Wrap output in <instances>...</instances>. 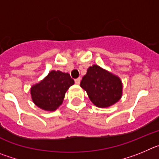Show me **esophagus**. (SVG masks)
<instances>
[{
  "label": "esophagus",
  "mask_w": 159,
  "mask_h": 159,
  "mask_svg": "<svg viewBox=\"0 0 159 159\" xmlns=\"http://www.w3.org/2000/svg\"><path fill=\"white\" fill-rule=\"evenodd\" d=\"M80 81H81V79L80 78H77V79H75V83L76 84H80Z\"/></svg>",
  "instance_id": "esophagus-1"
}]
</instances>
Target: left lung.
Segmentation results:
<instances>
[{"mask_svg": "<svg viewBox=\"0 0 159 159\" xmlns=\"http://www.w3.org/2000/svg\"><path fill=\"white\" fill-rule=\"evenodd\" d=\"M80 87L86 91L92 103L100 108L112 106L123 95V83L120 78L97 64L88 67Z\"/></svg>", "mask_w": 159, "mask_h": 159, "instance_id": "left-lung-1", "label": "left lung"}]
</instances>
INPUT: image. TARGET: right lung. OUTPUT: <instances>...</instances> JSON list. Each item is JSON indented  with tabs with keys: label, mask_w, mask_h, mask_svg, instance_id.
Here are the masks:
<instances>
[{
	"label": "right lung",
	"mask_w": 159,
	"mask_h": 159,
	"mask_svg": "<svg viewBox=\"0 0 159 159\" xmlns=\"http://www.w3.org/2000/svg\"><path fill=\"white\" fill-rule=\"evenodd\" d=\"M73 84L74 80L68 73L52 70L31 87L32 102L42 110L54 111L62 104L66 92Z\"/></svg>",
	"instance_id": "right-lung-1"
}]
</instances>
